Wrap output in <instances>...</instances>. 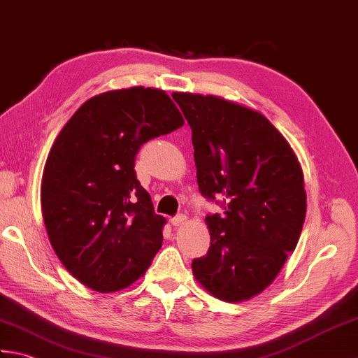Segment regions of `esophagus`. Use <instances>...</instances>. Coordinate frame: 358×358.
<instances>
[{"instance_id": "esophagus-1", "label": "esophagus", "mask_w": 358, "mask_h": 358, "mask_svg": "<svg viewBox=\"0 0 358 358\" xmlns=\"http://www.w3.org/2000/svg\"><path fill=\"white\" fill-rule=\"evenodd\" d=\"M170 222H171V226H182V224H185V222H187V217H185V215H178V217L171 218Z\"/></svg>"}]
</instances>
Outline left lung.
Instances as JSON below:
<instances>
[{"mask_svg":"<svg viewBox=\"0 0 358 358\" xmlns=\"http://www.w3.org/2000/svg\"><path fill=\"white\" fill-rule=\"evenodd\" d=\"M192 127L201 193L224 201L206 218L207 255L193 275L213 298L243 302L274 282L298 245L307 212L304 173L263 113L213 95H173Z\"/></svg>","mask_w":358,"mask_h":358,"instance_id":"obj_1","label":"left lung"}]
</instances>
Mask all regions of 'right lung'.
Wrapping results in <instances>:
<instances>
[{
	"label": "right lung",
	"mask_w": 358,
	"mask_h": 358,
	"mask_svg": "<svg viewBox=\"0 0 358 358\" xmlns=\"http://www.w3.org/2000/svg\"><path fill=\"white\" fill-rule=\"evenodd\" d=\"M182 124L166 92L140 85L87 99L54 140L40 187L42 217L54 252L83 285L118 292L151 266L166 220L137 180L136 154Z\"/></svg>",
	"instance_id": "add662e5"
}]
</instances>
